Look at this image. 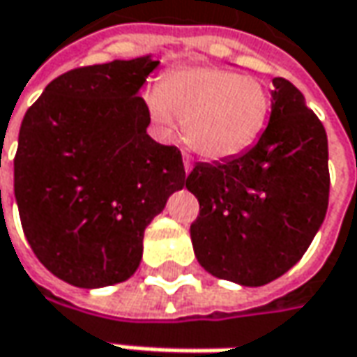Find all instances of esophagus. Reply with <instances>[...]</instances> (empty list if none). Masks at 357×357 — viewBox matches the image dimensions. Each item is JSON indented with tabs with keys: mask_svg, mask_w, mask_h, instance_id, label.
<instances>
[{
	"mask_svg": "<svg viewBox=\"0 0 357 357\" xmlns=\"http://www.w3.org/2000/svg\"><path fill=\"white\" fill-rule=\"evenodd\" d=\"M183 169H185V176L191 172V158L190 155H183Z\"/></svg>",
	"mask_w": 357,
	"mask_h": 357,
	"instance_id": "34e87169",
	"label": "esophagus"
}]
</instances>
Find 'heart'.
<instances>
[{"label":"heart","instance_id":"heart-1","mask_svg":"<svg viewBox=\"0 0 357 357\" xmlns=\"http://www.w3.org/2000/svg\"><path fill=\"white\" fill-rule=\"evenodd\" d=\"M160 130L172 136L183 122V138L207 160H229L247 152L263 134L271 94L263 80L211 65L167 73L160 91L146 93Z\"/></svg>","mask_w":357,"mask_h":357}]
</instances>
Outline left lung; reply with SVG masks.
Wrapping results in <instances>:
<instances>
[{
    "label": "left lung",
    "instance_id": "1",
    "mask_svg": "<svg viewBox=\"0 0 357 357\" xmlns=\"http://www.w3.org/2000/svg\"><path fill=\"white\" fill-rule=\"evenodd\" d=\"M185 188L199 202L191 245L203 268L241 287H263L302 259L324 223L328 136L287 79H273L271 116L241 155L195 164Z\"/></svg>",
    "mask_w": 357,
    "mask_h": 357
}]
</instances>
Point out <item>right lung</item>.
I'll list each match as a JSON object with an SVG mask.
<instances>
[{
  "label": "right lung",
  "instance_id": "add662e5",
  "mask_svg": "<svg viewBox=\"0 0 357 357\" xmlns=\"http://www.w3.org/2000/svg\"><path fill=\"white\" fill-rule=\"evenodd\" d=\"M152 55L68 70L25 112L13 160L19 217L35 257L79 289L128 280L144 231L183 190L176 146L148 136L140 96Z\"/></svg>",
  "mask_w": 357,
  "mask_h": 357
}]
</instances>
